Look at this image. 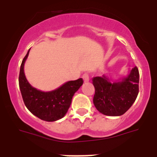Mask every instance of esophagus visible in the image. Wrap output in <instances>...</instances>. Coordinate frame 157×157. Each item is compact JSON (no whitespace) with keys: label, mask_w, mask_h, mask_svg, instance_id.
<instances>
[{"label":"esophagus","mask_w":157,"mask_h":157,"mask_svg":"<svg viewBox=\"0 0 157 157\" xmlns=\"http://www.w3.org/2000/svg\"><path fill=\"white\" fill-rule=\"evenodd\" d=\"M82 78H83V80H84V82H89V80H90V78H89V75L87 74V73L83 74Z\"/></svg>","instance_id":"1"}]
</instances>
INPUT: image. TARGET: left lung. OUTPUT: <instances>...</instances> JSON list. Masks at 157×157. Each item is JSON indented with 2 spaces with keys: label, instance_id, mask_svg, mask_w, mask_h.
Segmentation results:
<instances>
[{
  "label": "left lung",
  "instance_id": "obj_1",
  "mask_svg": "<svg viewBox=\"0 0 157 157\" xmlns=\"http://www.w3.org/2000/svg\"><path fill=\"white\" fill-rule=\"evenodd\" d=\"M92 81L95 88L94 104L105 116L124 114L132 106L139 92V71L137 67L119 82H112L105 75L93 78Z\"/></svg>",
  "mask_w": 157,
  "mask_h": 157
}]
</instances>
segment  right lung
Here are the masks:
<instances>
[{"label":"right lung","instance_id":"1","mask_svg":"<svg viewBox=\"0 0 157 157\" xmlns=\"http://www.w3.org/2000/svg\"><path fill=\"white\" fill-rule=\"evenodd\" d=\"M30 49L22 61L19 85L23 102L32 114L41 120L53 122L63 118L71 104L75 93L83 83L82 78L69 81L50 92H42L30 86L26 78L23 67Z\"/></svg>","mask_w":157,"mask_h":157}]
</instances>
